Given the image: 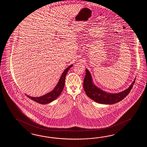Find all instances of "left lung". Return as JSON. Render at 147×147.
Segmentation results:
<instances>
[{"mask_svg": "<svg viewBox=\"0 0 147 147\" xmlns=\"http://www.w3.org/2000/svg\"><path fill=\"white\" fill-rule=\"evenodd\" d=\"M135 79L128 88L120 92L111 94L107 92L94 84L90 72L86 69L84 80V89L86 94L92 100L101 104H114L119 102L128 95L134 83Z\"/></svg>", "mask_w": 147, "mask_h": 147, "instance_id": "left-lung-1", "label": "left lung"}]
</instances>
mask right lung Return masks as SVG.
I'll list each match as a JSON object with an SVG mask.
<instances>
[{
  "label": "right lung",
  "instance_id": "right-lung-1",
  "mask_svg": "<svg viewBox=\"0 0 147 147\" xmlns=\"http://www.w3.org/2000/svg\"><path fill=\"white\" fill-rule=\"evenodd\" d=\"M73 66V65H71L68 68H67L63 72V74L61 76L59 81L58 82L56 87L54 88L53 90L50 91L47 94H45L39 97H33L29 96L27 94V97L30 98L31 99L34 100V101L37 102L38 103L40 104H48L53 102V101L56 99L58 97H59L60 94L63 91L65 84V78L66 75L69 69Z\"/></svg>",
  "mask_w": 147,
  "mask_h": 147
}]
</instances>
